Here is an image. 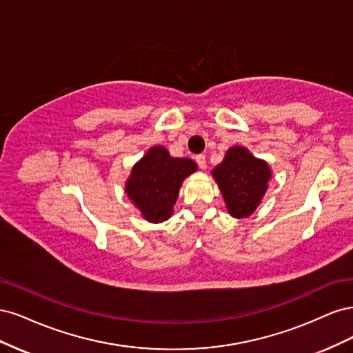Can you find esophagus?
I'll use <instances>...</instances> for the list:
<instances>
[{
	"label": "esophagus",
	"instance_id": "34e87169",
	"mask_svg": "<svg viewBox=\"0 0 353 353\" xmlns=\"http://www.w3.org/2000/svg\"><path fill=\"white\" fill-rule=\"evenodd\" d=\"M196 162H197V165H199L200 169H206V168H208V162H206V156H205V154L196 156Z\"/></svg>",
	"mask_w": 353,
	"mask_h": 353
}]
</instances>
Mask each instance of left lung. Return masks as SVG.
I'll list each match as a JSON object with an SVG mask.
<instances>
[{
  "mask_svg": "<svg viewBox=\"0 0 353 353\" xmlns=\"http://www.w3.org/2000/svg\"><path fill=\"white\" fill-rule=\"evenodd\" d=\"M212 175L221 188L230 215L240 219L250 216L261 205L271 179V168L248 148L234 145L227 150L222 163L212 170Z\"/></svg>",
  "mask_w": 353,
  "mask_h": 353,
  "instance_id": "obj_1",
  "label": "left lung"
}]
</instances>
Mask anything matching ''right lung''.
Segmentation results:
<instances>
[{
	"label": "right lung",
	"mask_w": 353,
	"mask_h": 353,
	"mask_svg": "<svg viewBox=\"0 0 353 353\" xmlns=\"http://www.w3.org/2000/svg\"><path fill=\"white\" fill-rule=\"evenodd\" d=\"M197 170L187 157H172L165 147L154 145L134 165L125 184L130 200L148 222L170 218L183 181Z\"/></svg>",
	"instance_id": "add662e5"
}]
</instances>
